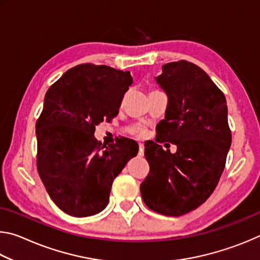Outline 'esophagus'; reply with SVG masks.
<instances>
[{
    "label": "esophagus",
    "instance_id": "1",
    "mask_svg": "<svg viewBox=\"0 0 260 260\" xmlns=\"http://www.w3.org/2000/svg\"><path fill=\"white\" fill-rule=\"evenodd\" d=\"M144 153V146L142 143H139V156H143Z\"/></svg>",
    "mask_w": 260,
    "mask_h": 260
}]
</instances>
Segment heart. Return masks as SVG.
Wrapping results in <instances>:
<instances>
[{
  "label": "heart",
  "mask_w": 260,
  "mask_h": 260,
  "mask_svg": "<svg viewBox=\"0 0 260 260\" xmlns=\"http://www.w3.org/2000/svg\"><path fill=\"white\" fill-rule=\"evenodd\" d=\"M136 134H138L139 136H144V134H146V131H144L143 128H138V131H136Z\"/></svg>",
  "instance_id": "heart-1"
}]
</instances>
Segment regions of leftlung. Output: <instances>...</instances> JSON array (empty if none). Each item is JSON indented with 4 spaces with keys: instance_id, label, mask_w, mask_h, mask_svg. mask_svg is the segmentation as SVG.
<instances>
[{
    "instance_id": "8db88e82",
    "label": "left lung",
    "mask_w": 260,
    "mask_h": 260,
    "mask_svg": "<svg viewBox=\"0 0 260 260\" xmlns=\"http://www.w3.org/2000/svg\"><path fill=\"white\" fill-rule=\"evenodd\" d=\"M161 70L156 81L169 101L156 142L144 143L150 172L140 190L149 209L179 217L203 204L217 187L232 133L225 95L203 70L187 60ZM164 140L175 144L177 152L162 151L157 144Z\"/></svg>"
}]
</instances>
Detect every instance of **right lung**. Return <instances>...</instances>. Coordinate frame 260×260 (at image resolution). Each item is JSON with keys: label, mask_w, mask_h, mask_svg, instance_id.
Here are the masks:
<instances>
[{"label": "right lung", "mask_w": 260, "mask_h": 260, "mask_svg": "<svg viewBox=\"0 0 260 260\" xmlns=\"http://www.w3.org/2000/svg\"><path fill=\"white\" fill-rule=\"evenodd\" d=\"M133 83L129 71L81 64L65 72L45 96L37 121L38 172L52 202L73 217L105 209L112 182L139 144L121 138L101 146L95 127L119 112Z\"/></svg>", "instance_id": "add662e5"}]
</instances>
